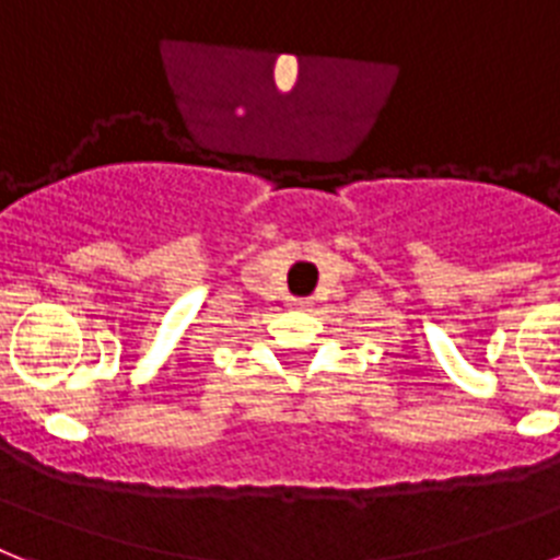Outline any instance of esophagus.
Segmentation results:
<instances>
[{
  "mask_svg": "<svg viewBox=\"0 0 560 560\" xmlns=\"http://www.w3.org/2000/svg\"><path fill=\"white\" fill-rule=\"evenodd\" d=\"M290 307L307 310V307H310V299H290Z\"/></svg>",
  "mask_w": 560,
  "mask_h": 560,
  "instance_id": "esophagus-1",
  "label": "esophagus"
}]
</instances>
